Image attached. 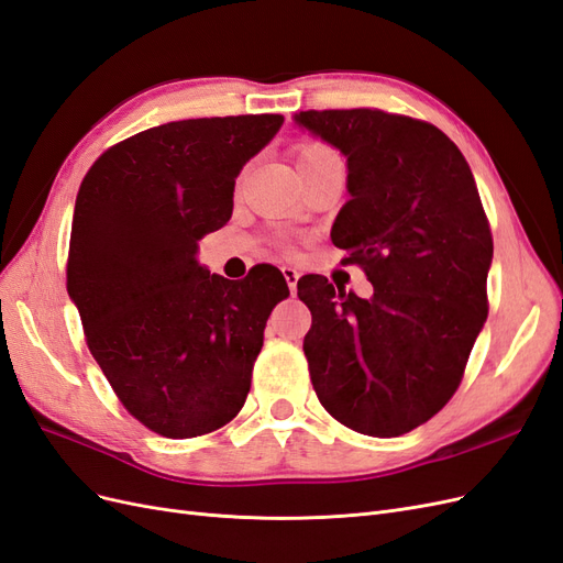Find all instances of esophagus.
I'll return each instance as SVG.
<instances>
[{
  "instance_id": "1",
  "label": "esophagus",
  "mask_w": 563,
  "mask_h": 563,
  "mask_svg": "<svg viewBox=\"0 0 563 563\" xmlns=\"http://www.w3.org/2000/svg\"><path fill=\"white\" fill-rule=\"evenodd\" d=\"M282 275H284V279H286V284H288V288H291V294L296 291V286H298V279H300V272L296 269V267H282Z\"/></svg>"
}]
</instances>
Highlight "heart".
Instances as JSON below:
<instances>
[{
  "label": "heart",
  "instance_id": "1",
  "mask_svg": "<svg viewBox=\"0 0 563 563\" xmlns=\"http://www.w3.org/2000/svg\"><path fill=\"white\" fill-rule=\"evenodd\" d=\"M329 157H335V152L323 145V143H305L298 147V166L305 168V166H312L321 159H329Z\"/></svg>",
  "mask_w": 563,
  "mask_h": 563
}]
</instances>
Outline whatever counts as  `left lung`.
<instances>
[{
  "label": "left lung",
  "mask_w": 563,
  "mask_h": 563,
  "mask_svg": "<svg viewBox=\"0 0 563 563\" xmlns=\"http://www.w3.org/2000/svg\"><path fill=\"white\" fill-rule=\"evenodd\" d=\"M296 122L347 157L350 201L331 240L373 284L298 282L312 312L305 356L321 406L345 428L399 437L449 404L488 314L493 236L470 164L444 131L376 108Z\"/></svg>",
  "instance_id": "1"
}]
</instances>
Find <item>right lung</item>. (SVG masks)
<instances>
[{
  "instance_id": "right-lung-1",
  "label": "right lung",
  "mask_w": 563,
  "mask_h": 563,
  "mask_svg": "<svg viewBox=\"0 0 563 563\" xmlns=\"http://www.w3.org/2000/svg\"><path fill=\"white\" fill-rule=\"evenodd\" d=\"M282 114L203 117L131 135L84 176L67 294L114 395L147 430L190 439L242 411L272 308V265L230 282L197 263L232 216L234 178L275 139Z\"/></svg>"
}]
</instances>
